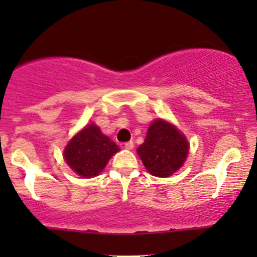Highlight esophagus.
<instances>
[{
	"mask_svg": "<svg viewBox=\"0 0 257 257\" xmlns=\"http://www.w3.org/2000/svg\"><path fill=\"white\" fill-rule=\"evenodd\" d=\"M124 147L126 150H132L133 147H134V143H133V141H128V143L124 144Z\"/></svg>",
	"mask_w": 257,
	"mask_h": 257,
	"instance_id": "obj_1",
	"label": "esophagus"
}]
</instances>
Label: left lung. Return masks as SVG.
Listing matches in <instances>:
<instances>
[{
	"label": "left lung",
	"instance_id": "left-lung-1",
	"mask_svg": "<svg viewBox=\"0 0 257 257\" xmlns=\"http://www.w3.org/2000/svg\"><path fill=\"white\" fill-rule=\"evenodd\" d=\"M138 153L147 172L167 178L181 168L188 153V143L173 124L157 119L150 125Z\"/></svg>",
	"mask_w": 257,
	"mask_h": 257
}]
</instances>
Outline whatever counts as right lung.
Here are the masks:
<instances>
[{"instance_id":"add662e5","label":"right lung","mask_w":257,"mask_h":257,"mask_svg":"<svg viewBox=\"0 0 257 257\" xmlns=\"http://www.w3.org/2000/svg\"><path fill=\"white\" fill-rule=\"evenodd\" d=\"M118 151V146L102 134L98 126L89 124L67 144L64 157L79 176L91 178L101 173L108 159Z\"/></svg>"}]
</instances>
